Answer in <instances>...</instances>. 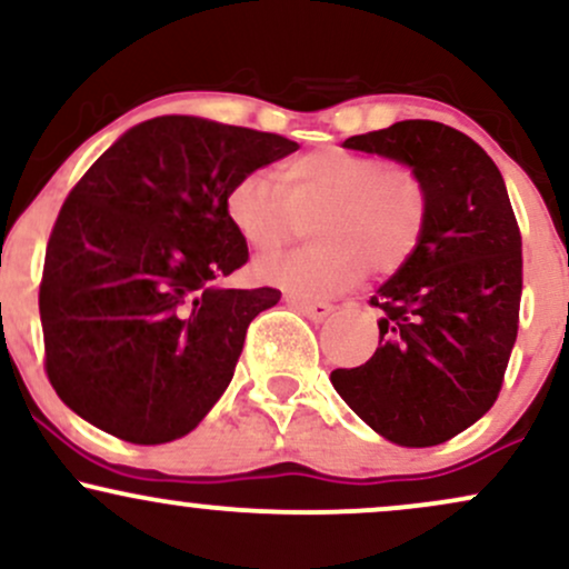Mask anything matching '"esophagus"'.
Here are the masks:
<instances>
[{"instance_id": "obj_1", "label": "esophagus", "mask_w": 569, "mask_h": 569, "mask_svg": "<svg viewBox=\"0 0 569 569\" xmlns=\"http://www.w3.org/2000/svg\"><path fill=\"white\" fill-rule=\"evenodd\" d=\"M289 302L297 307L302 316L310 318V321H323V318H329L331 312H335V305L329 302H312V299H299V297H289Z\"/></svg>"}]
</instances>
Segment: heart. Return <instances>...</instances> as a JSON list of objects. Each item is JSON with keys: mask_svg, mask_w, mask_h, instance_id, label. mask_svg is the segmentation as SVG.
Returning a JSON list of instances; mask_svg holds the SVG:
<instances>
[{"mask_svg": "<svg viewBox=\"0 0 569 569\" xmlns=\"http://www.w3.org/2000/svg\"><path fill=\"white\" fill-rule=\"evenodd\" d=\"M227 221L251 251L283 246L307 219L312 246L259 259L257 278L293 297H335L369 276H393L428 230L426 176L401 160L321 147L289 160L280 187L246 173L227 189Z\"/></svg>", "mask_w": 569, "mask_h": 569, "instance_id": "obj_1", "label": "heart"}]
</instances>
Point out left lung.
<instances>
[{"label":"left lung","instance_id":"left-lung-1","mask_svg":"<svg viewBox=\"0 0 569 569\" xmlns=\"http://www.w3.org/2000/svg\"><path fill=\"white\" fill-rule=\"evenodd\" d=\"M348 149L426 176L428 230L415 257L369 299L380 348L331 385L371 430L401 447H436L498 401L519 331L521 232L492 158L433 120L350 136Z\"/></svg>","mask_w":569,"mask_h":569}]
</instances>
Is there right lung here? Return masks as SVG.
I'll return each mask as SVG.
<instances>
[{
  "label": "right lung",
  "instance_id": "1",
  "mask_svg": "<svg viewBox=\"0 0 569 569\" xmlns=\"http://www.w3.org/2000/svg\"><path fill=\"white\" fill-rule=\"evenodd\" d=\"M297 149L278 133L166 114L88 168L39 283L44 371L71 411L130 443L198 428L232 380L248 323L280 299L270 286H219L248 262L227 189Z\"/></svg>",
  "mask_w": 569,
  "mask_h": 569
}]
</instances>
